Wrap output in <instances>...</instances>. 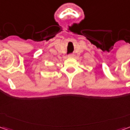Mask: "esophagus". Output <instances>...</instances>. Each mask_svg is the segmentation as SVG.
<instances>
[{
	"label": "esophagus",
	"instance_id": "1",
	"mask_svg": "<svg viewBox=\"0 0 130 130\" xmlns=\"http://www.w3.org/2000/svg\"><path fill=\"white\" fill-rule=\"evenodd\" d=\"M73 57H74L73 54H70V55H69V56H68V58H73Z\"/></svg>",
	"mask_w": 130,
	"mask_h": 130
}]
</instances>
